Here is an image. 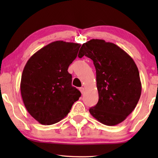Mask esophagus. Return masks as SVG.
Listing matches in <instances>:
<instances>
[{
	"instance_id": "1",
	"label": "esophagus",
	"mask_w": 158,
	"mask_h": 158,
	"mask_svg": "<svg viewBox=\"0 0 158 158\" xmlns=\"http://www.w3.org/2000/svg\"><path fill=\"white\" fill-rule=\"evenodd\" d=\"M79 90H80V92H81L82 94H83L85 93V88H83V87H81V88H79Z\"/></svg>"
}]
</instances>
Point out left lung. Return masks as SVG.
I'll list each match as a JSON object with an SVG mask.
<instances>
[{
  "label": "left lung",
  "instance_id": "obj_1",
  "mask_svg": "<svg viewBox=\"0 0 158 158\" xmlns=\"http://www.w3.org/2000/svg\"><path fill=\"white\" fill-rule=\"evenodd\" d=\"M93 60L96 71L98 102L90 114L99 122L112 126L133 111L141 94L139 69L133 59L113 43L91 39L83 43L78 57Z\"/></svg>",
  "mask_w": 158,
  "mask_h": 158
}]
</instances>
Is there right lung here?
Instances as JSON below:
<instances>
[{
	"mask_svg": "<svg viewBox=\"0 0 158 158\" xmlns=\"http://www.w3.org/2000/svg\"><path fill=\"white\" fill-rule=\"evenodd\" d=\"M80 46L56 41L39 49L26 62L20 90L26 110L39 123L52 125L61 121L81 96L68 72Z\"/></svg>",
	"mask_w": 158,
	"mask_h": 158,
	"instance_id": "1",
	"label": "right lung"
}]
</instances>
